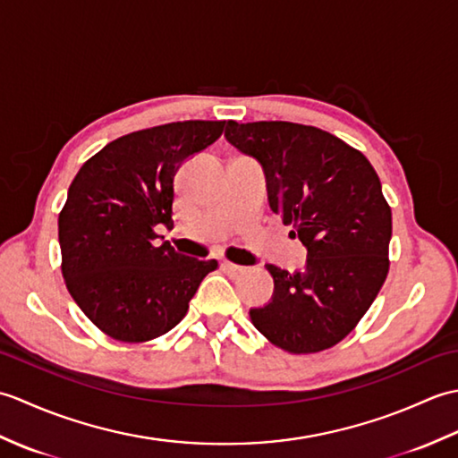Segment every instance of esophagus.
<instances>
[{"label":"esophagus","mask_w":458,"mask_h":458,"mask_svg":"<svg viewBox=\"0 0 458 458\" xmlns=\"http://www.w3.org/2000/svg\"><path fill=\"white\" fill-rule=\"evenodd\" d=\"M222 269L226 271V274H230V276H244L246 271H248V267H244V266H236V264H232V261H224V264H222Z\"/></svg>","instance_id":"esophagus-1"}]
</instances>
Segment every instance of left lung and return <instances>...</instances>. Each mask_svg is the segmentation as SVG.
<instances>
[{"mask_svg": "<svg viewBox=\"0 0 458 458\" xmlns=\"http://www.w3.org/2000/svg\"><path fill=\"white\" fill-rule=\"evenodd\" d=\"M226 140L256 157L269 207L307 246V266L289 274L267 264L274 297L250 318L271 344L313 354L348 336L390 271L392 208L358 149L293 122H228Z\"/></svg>", "mask_w": 458, "mask_h": 458, "instance_id": "obj_1", "label": "left lung"}]
</instances>
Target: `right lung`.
<instances>
[{"mask_svg": "<svg viewBox=\"0 0 458 458\" xmlns=\"http://www.w3.org/2000/svg\"><path fill=\"white\" fill-rule=\"evenodd\" d=\"M226 122L187 120L110 141L86 161L58 214L63 277L82 313L120 343H148L187 315L218 267L159 242L173 226L174 174L216 141Z\"/></svg>", "mask_w": 458, "mask_h": 458, "instance_id": "1", "label": "right lung"}]
</instances>
